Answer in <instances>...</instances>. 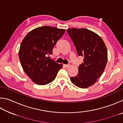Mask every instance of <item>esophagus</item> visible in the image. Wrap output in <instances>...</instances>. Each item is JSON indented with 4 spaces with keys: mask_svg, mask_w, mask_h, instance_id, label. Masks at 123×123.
I'll return each mask as SVG.
<instances>
[{
    "mask_svg": "<svg viewBox=\"0 0 123 123\" xmlns=\"http://www.w3.org/2000/svg\"><path fill=\"white\" fill-rule=\"evenodd\" d=\"M70 66V64H68V65H66V64H64V66L65 68H68V67H69V66Z\"/></svg>",
    "mask_w": 123,
    "mask_h": 123,
    "instance_id": "1",
    "label": "esophagus"
}]
</instances>
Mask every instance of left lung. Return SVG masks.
<instances>
[{
  "label": "left lung",
  "mask_w": 123,
  "mask_h": 123,
  "mask_svg": "<svg viewBox=\"0 0 123 123\" xmlns=\"http://www.w3.org/2000/svg\"><path fill=\"white\" fill-rule=\"evenodd\" d=\"M79 56L84 57L78 68V74L70 80L77 87L85 89L93 85L100 77L107 62L106 46L100 37L84 29L67 30Z\"/></svg>",
  "instance_id": "8db88e82"
}]
</instances>
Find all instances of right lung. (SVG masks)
<instances>
[{
    "instance_id": "right-lung-1",
    "label": "right lung",
    "mask_w": 123,
    "mask_h": 123,
    "mask_svg": "<svg viewBox=\"0 0 123 123\" xmlns=\"http://www.w3.org/2000/svg\"><path fill=\"white\" fill-rule=\"evenodd\" d=\"M65 32V29L44 26L32 30L24 38L19 60L25 74L34 83L44 85L52 82L63 68L49 55Z\"/></svg>"
}]
</instances>
